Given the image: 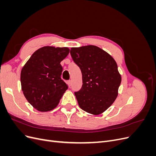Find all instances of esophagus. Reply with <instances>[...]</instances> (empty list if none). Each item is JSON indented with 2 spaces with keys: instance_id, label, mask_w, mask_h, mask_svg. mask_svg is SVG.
Instances as JSON below:
<instances>
[{
  "instance_id": "34e87169",
  "label": "esophagus",
  "mask_w": 156,
  "mask_h": 156,
  "mask_svg": "<svg viewBox=\"0 0 156 156\" xmlns=\"http://www.w3.org/2000/svg\"><path fill=\"white\" fill-rule=\"evenodd\" d=\"M67 84L69 87H70L71 84H72V81H71V80H69V81H67Z\"/></svg>"
}]
</instances>
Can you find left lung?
<instances>
[{"label": "left lung", "mask_w": 156, "mask_h": 156, "mask_svg": "<svg viewBox=\"0 0 156 156\" xmlns=\"http://www.w3.org/2000/svg\"><path fill=\"white\" fill-rule=\"evenodd\" d=\"M70 54L82 73V87L75 92L79 107L92 115L101 114L118 96L122 79L116 61L91 45L71 48Z\"/></svg>", "instance_id": "obj_1"}]
</instances>
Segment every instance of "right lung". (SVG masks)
<instances>
[{
	"mask_svg": "<svg viewBox=\"0 0 156 156\" xmlns=\"http://www.w3.org/2000/svg\"><path fill=\"white\" fill-rule=\"evenodd\" d=\"M68 48L45 46L36 51L21 72V84L25 97L41 112L58 105L68 85L61 79L60 62L69 54Z\"/></svg>",
	"mask_w": 156,
	"mask_h": 156,
	"instance_id": "add662e5",
	"label": "right lung"
}]
</instances>
